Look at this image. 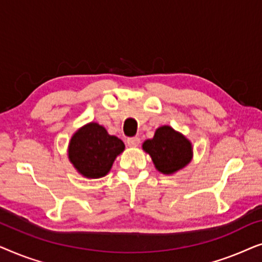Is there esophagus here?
Instances as JSON below:
<instances>
[{
	"label": "esophagus",
	"mask_w": 262,
	"mask_h": 262,
	"mask_svg": "<svg viewBox=\"0 0 262 262\" xmlns=\"http://www.w3.org/2000/svg\"><path fill=\"white\" fill-rule=\"evenodd\" d=\"M126 143L128 146H131V148H136V146H138L139 143H141V139H139V137H130L126 139Z\"/></svg>",
	"instance_id": "obj_1"
}]
</instances>
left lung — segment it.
Instances as JSON below:
<instances>
[{"label": "left lung", "mask_w": 262, "mask_h": 262, "mask_svg": "<svg viewBox=\"0 0 262 262\" xmlns=\"http://www.w3.org/2000/svg\"><path fill=\"white\" fill-rule=\"evenodd\" d=\"M143 149L163 174H171L184 168L192 157V145L186 137L170 126H161L152 139L143 143Z\"/></svg>", "instance_id": "1"}]
</instances>
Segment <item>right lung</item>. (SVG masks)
<instances>
[{"label":"right lung","instance_id":"right-lung-1","mask_svg":"<svg viewBox=\"0 0 262 262\" xmlns=\"http://www.w3.org/2000/svg\"><path fill=\"white\" fill-rule=\"evenodd\" d=\"M124 149L121 139L107 134L101 125L91 123L73 136L69 159L82 175L96 179L108 173L116 157Z\"/></svg>","mask_w":262,"mask_h":262}]
</instances>
